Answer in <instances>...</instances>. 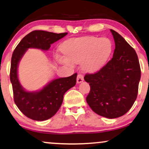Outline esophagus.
Here are the masks:
<instances>
[{
	"label": "esophagus",
	"mask_w": 149,
	"mask_h": 149,
	"mask_svg": "<svg viewBox=\"0 0 149 149\" xmlns=\"http://www.w3.org/2000/svg\"><path fill=\"white\" fill-rule=\"evenodd\" d=\"M84 75L82 74H79L77 75V82L78 83V84H80V83H81L84 81Z\"/></svg>",
	"instance_id": "esophagus-1"
}]
</instances>
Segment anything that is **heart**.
I'll return each mask as SVG.
<instances>
[{"mask_svg":"<svg viewBox=\"0 0 149 149\" xmlns=\"http://www.w3.org/2000/svg\"><path fill=\"white\" fill-rule=\"evenodd\" d=\"M65 56L57 55V60L65 65L82 61V68L88 72L99 70L111 55L113 43L108 38L94 36L71 38L61 44Z\"/></svg>","mask_w":149,"mask_h":149,"instance_id":"heart-1","label":"heart"}]
</instances>
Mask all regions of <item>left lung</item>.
<instances>
[{
	"label": "left lung",
	"mask_w": 149,
	"mask_h": 149,
	"mask_svg": "<svg viewBox=\"0 0 149 149\" xmlns=\"http://www.w3.org/2000/svg\"><path fill=\"white\" fill-rule=\"evenodd\" d=\"M110 31L115 42L112 59L84 79L90 86L86 97L90 108L101 116L116 118L125 114L136 100L141 70L135 50L116 31Z\"/></svg>",
	"instance_id": "1"
}]
</instances>
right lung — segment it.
Here are the masks:
<instances>
[{"mask_svg": "<svg viewBox=\"0 0 149 149\" xmlns=\"http://www.w3.org/2000/svg\"><path fill=\"white\" fill-rule=\"evenodd\" d=\"M68 33H55L45 31H33L22 38L13 51L11 61L10 81L12 84L13 99L23 114L34 120L51 118L62 104L63 95L75 86L77 73L68 77L54 79L40 91L28 92L22 88L18 77V66L28 49L47 51L51 44L66 36Z\"/></svg>", "mask_w": 149, "mask_h": 149, "instance_id": "obj_1", "label": "right lung"}]
</instances>
